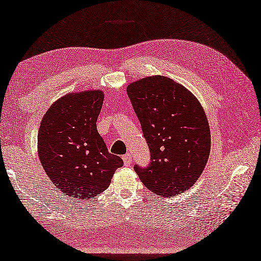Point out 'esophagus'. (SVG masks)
<instances>
[{"mask_svg": "<svg viewBox=\"0 0 261 261\" xmlns=\"http://www.w3.org/2000/svg\"><path fill=\"white\" fill-rule=\"evenodd\" d=\"M123 161H124V164L126 167H129L130 164H132V162H133V159H132V155L129 153H127V154H125V155L123 156Z\"/></svg>", "mask_w": 261, "mask_h": 261, "instance_id": "obj_1", "label": "esophagus"}]
</instances>
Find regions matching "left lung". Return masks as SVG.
Returning <instances> with one entry per match:
<instances>
[{
	"instance_id": "left-lung-1",
	"label": "left lung",
	"mask_w": 261,
	"mask_h": 261,
	"mask_svg": "<svg viewBox=\"0 0 261 261\" xmlns=\"http://www.w3.org/2000/svg\"><path fill=\"white\" fill-rule=\"evenodd\" d=\"M127 94L151 154L147 167L134 166L138 178L163 197L193 187L211 151L208 121L199 101L181 84L161 75L130 83Z\"/></svg>"
}]
</instances>
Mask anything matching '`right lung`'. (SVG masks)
<instances>
[{"label":"right lung","instance_id":"right-lung-1","mask_svg":"<svg viewBox=\"0 0 261 261\" xmlns=\"http://www.w3.org/2000/svg\"><path fill=\"white\" fill-rule=\"evenodd\" d=\"M103 102L100 90L66 94L42 117L38 154L45 172L64 195L93 199L124 162L110 154L97 130Z\"/></svg>","mask_w":261,"mask_h":261}]
</instances>
